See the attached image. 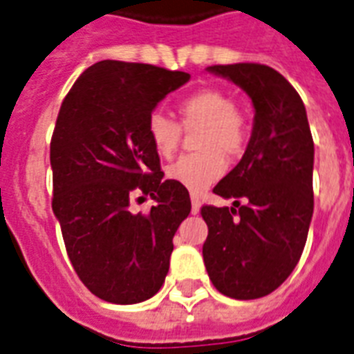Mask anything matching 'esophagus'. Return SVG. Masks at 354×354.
Here are the masks:
<instances>
[{"label": "esophagus", "mask_w": 354, "mask_h": 354, "mask_svg": "<svg viewBox=\"0 0 354 354\" xmlns=\"http://www.w3.org/2000/svg\"><path fill=\"white\" fill-rule=\"evenodd\" d=\"M191 203H192V214H198L200 212V207H202V202H200V196L192 192L191 194Z\"/></svg>", "instance_id": "34e87169"}]
</instances>
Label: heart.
Instances as JSON below:
<instances>
[{
	"instance_id": "heart-1",
	"label": "heart",
	"mask_w": 354,
	"mask_h": 354,
	"mask_svg": "<svg viewBox=\"0 0 354 354\" xmlns=\"http://www.w3.org/2000/svg\"><path fill=\"white\" fill-rule=\"evenodd\" d=\"M180 124L185 131L200 129L196 149L200 152L182 156L167 167V178L187 187L203 191L225 172V156H238L247 142V120L229 94L218 88H202L178 103ZM147 136L152 149L162 158L176 152L182 128L163 112H152L147 118Z\"/></svg>"
}]
</instances>
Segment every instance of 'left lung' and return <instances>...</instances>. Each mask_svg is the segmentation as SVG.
<instances>
[{"label":"left lung","instance_id":"8db88e82","mask_svg":"<svg viewBox=\"0 0 354 354\" xmlns=\"http://www.w3.org/2000/svg\"><path fill=\"white\" fill-rule=\"evenodd\" d=\"M207 71L245 91L254 123L240 163L212 189L232 207H202L203 261L222 295L254 300L278 289L301 257L315 207V143L301 97L278 71L260 63Z\"/></svg>","mask_w":354,"mask_h":354}]
</instances>
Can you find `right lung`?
Masks as SVG:
<instances>
[{
	"label": "right lung",
	"mask_w": 354,
	"mask_h": 354,
	"mask_svg": "<svg viewBox=\"0 0 354 354\" xmlns=\"http://www.w3.org/2000/svg\"><path fill=\"white\" fill-rule=\"evenodd\" d=\"M187 73L105 59L77 77L50 140L53 211L74 271L111 304L154 297L169 272L172 238L191 212L183 185L165 180L147 118ZM147 194L149 213L130 200Z\"/></svg>",
	"instance_id": "1"
}]
</instances>
